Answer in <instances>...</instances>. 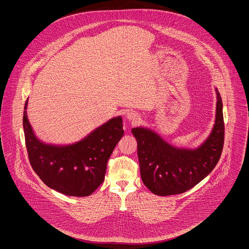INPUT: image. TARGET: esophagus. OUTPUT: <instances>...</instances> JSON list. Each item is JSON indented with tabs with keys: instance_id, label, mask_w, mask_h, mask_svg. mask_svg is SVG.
<instances>
[{
	"instance_id": "1",
	"label": "esophagus",
	"mask_w": 249,
	"mask_h": 249,
	"mask_svg": "<svg viewBox=\"0 0 249 249\" xmlns=\"http://www.w3.org/2000/svg\"><path fill=\"white\" fill-rule=\"evenodd\" d=\"M127 118H128V119L131 120L132 122H136L139 119V116H138V114H136L134 112H130V113L127 114Z\"/></svg>"
}]
</instances>
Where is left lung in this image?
<instances>
[{"mask_svg":"<svg viewBox=\"0 0 249 249\" xmlns=\"http://www.w3.org/2000/svg\"><path fill=\"white\" fill-rule=\"evenodd\" d=\"M215 124L209 138L195 150L178 149L152 130L133 128L142 183L154 194L169 196L190 190L206 178L218 162L225 127L221 96L216 89Z\"/></svg>","mask_w":249,"mask_h":249,"instance_id":"8db88e82","label":"left lung"}]
</instances>
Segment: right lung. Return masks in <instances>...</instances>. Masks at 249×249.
Here are the masks:
<instances>
[{
    "instance_id": "add662e5",
    "label": "right lung",
    "mask_w": 249,
    "mask_h": 249,
    "mask_svg": "<svg viewBox=\"0 0 249 249\" xmlns=\"http://www.w3.org/2000/svg\"><path fill=\"white\" fill-rule=\"evenodd\" d=\"M23 112L25 143L32 168L50 189L62 194L85 197L104 182L107 161L123 136L120 117L110 119L82 141L67 146L45 144L33 132Z\"/></svg>"
}]
</instances>
